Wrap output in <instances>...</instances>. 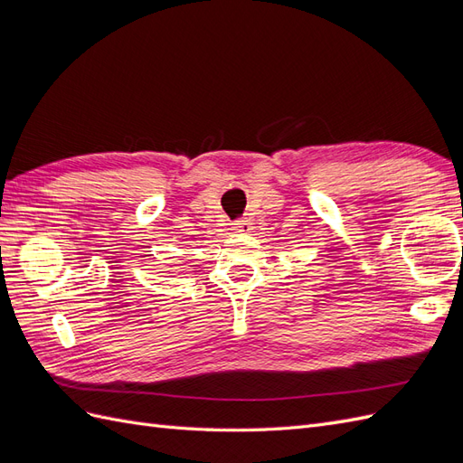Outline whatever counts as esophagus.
Segmentation results:
<instances>
[{"label": "esophagus", "mask_w": 463, "mask_h": 463, "mask_svg": "<svg viewBox=\"0 0 463 463\" xmlns=\"http://www.w3.org/2000/svg\"><path fill=\"white\" fill-rule=\"evenodd\" d=\"M232 230L233 232H240V233H249L250 230H253V226H250V222L249 220H237V222H233V226H232Z\"/></svg>", "instance_id": "obj_1"}]
</instances>
